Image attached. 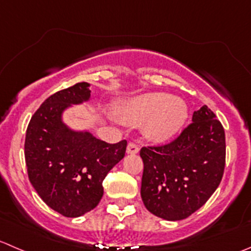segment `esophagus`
Wrapping results in <instances>:
<instances>
[{"label":"esophagus","mask_w":251,"mask_h":251,"mask_svg":"<svg viewBox=\"0 0 251 251\" xmlns=\"http://www.w3.org/2000/svg\"><path fill=\"white\" fill-rule=\"evenodd\" d=\"M138 151H140V147H138L137 143L135 142H130L127 145V148H126V152H127L128 154H136Z\"/></svg>","instance_id":"esophagus-1"}]
</instances>
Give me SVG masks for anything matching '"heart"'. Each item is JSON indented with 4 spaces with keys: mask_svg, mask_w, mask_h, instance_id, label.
<instances>
[{
    "mask_svg": "<svg viewBox=\"0 0 251 251\" xmlns=\"http://www.w3.org/2000/svg\"><path fill=\"white\" fill-rule=\"evenodd\" d=\"M120 121L138 125L148 121L145 132L151 140H169L184 125L187 106L180 98H172L167 93H147L124 103L116 109Z\"/></svg>",
    "mask_w": 251,
    "mask_h": 251,
    "instance_id": "obj_1",
    "label": "heart"
}]
</instances>
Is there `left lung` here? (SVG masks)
I'll return each mask as SVG.
<instances>
[{"label":"left lung","instance_id":"obj_1","mask_svg":"<svg viewBox=\"0 0 251 251\" xmlns=\"http://www.w3.org/2000/svg\"><path fill=\"white\" fill-rule=\"evenodd\" d=\"M141 198L157 217L180 221L193 215L211 198L226 165L225 128L202 106L194 111L176 138L164 145L142 147Z\"/></svg>","mask_w":251,"mask_h":251}]
</instances>
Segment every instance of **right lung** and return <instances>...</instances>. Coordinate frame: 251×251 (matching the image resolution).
I'll return each instance as SVG.
<instances>
[{"label":"right lung","instance_id":"right-lung-1","mask_svg":"<svg viewBox=\"0 0 251 251\" xmlns=\"http://www.w3.org/2000/svg\"><path fill=\"white\" fill-rule=\"evenodd\" d=\"M89 97L87 82L56 92L34 113L26 127L24 155L29 180L41 200L65 217H79L98 206L103 180L123 159L127 146L126 140L104 142L62 124V111Z\"/></svg>","mask_w":251,"mask_h":251}]
</instances>
